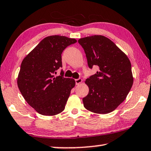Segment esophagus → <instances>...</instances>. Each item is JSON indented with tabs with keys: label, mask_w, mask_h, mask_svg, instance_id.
<instances>
[{
	"label": "esophagus",
	"mask_w": 151,
	"mask_h": 151,
	"mask_svg": "<svg viewBox=\"0 0 151 151\" xmlns=\"http://www.w3.org/2000/svg\"><path fill=\"white\" fill-rule=\"evenodd\" d=\"M83 81V80L81 78H77V79L75 80V83H76V85H79L80 83H81Z\"/></svg>",
	"instance_id": "obj_1"
}]
</instances>
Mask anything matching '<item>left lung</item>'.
Returning <instances> with one entry per match:
<instances>
[{"label":"left lung","mask_w":151,"mask_h":151,"mask_svg":"<svg viewBox=\"0 0 151 151\" xmlns=\"http://www.w3.org/2000/svg\"><path fill=\"white\" fill-rule=\"evenodd\" d=\"M78 42L84 49L89 68H99L85 81L89 93L83 98L84 107L94 113H109L125 100L132 88L131 62L124 52L104 36L87 37Z\"/></svg>","instance_id":"obj_1"}]
</instances>
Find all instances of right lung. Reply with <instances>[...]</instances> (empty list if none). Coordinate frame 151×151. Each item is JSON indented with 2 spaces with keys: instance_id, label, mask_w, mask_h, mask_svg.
Segmentation results:
<instances>
[{
  "instance_id": "1",
  "label": "right lung",
  "mask_w": 151,
  "mask_h": 151,
  "mask_svg": "<svg viewBox=\"0 0 151 151\" xmlns=\"http://www.w3.org/2000/svg\"><path fill=\"white\" fill-rule=\"evenodd\" d=\"M75 39L53 35L42 39L24 58L17 77V86L27 103L39 114L53 116L60 113L75 86L73 78H65L61 71L62 53Z\"/></svg>"
}]
</instances>
